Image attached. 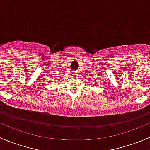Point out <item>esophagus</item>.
<instances>
[{
    "instance_id": "34e87169",
    "label": "esophagus",
    "mask_w": 150,
    "mask_h": 150,
    "mask_svg": "<svg viewBox=\"0 0 150 150\" xmlns=\"http://www.w3.org/2000/svg\"><path fill=\"white\" fill-rule=\"evenodd\" d=\"M75 75H76V72H73V76H75Z\"/></svg>"
}]
</instances>
